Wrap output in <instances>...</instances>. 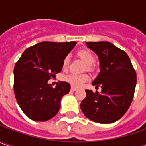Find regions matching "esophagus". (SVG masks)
I'll list each match as a JSON object with an SVG mask.
<instances>
[{
  "mask_svg": "<svg viewBox=\"0 0 146 146\" xmlns=\"http://www.w3.org/2000/svg\"><path fill=\"white\" fill-rule=\"evenodd\" d=\"M71 90H72V91H76V90H77V88L74 87V86H71Z\"/></svg>",
  "mask_w": 146,
  "mask_h": 146,
  "instance_id": "34e87169",
  "label": "esophagus"
}]
</instances>
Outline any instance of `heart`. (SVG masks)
<instances>
[{
	"instance_id": "b5f03b06",
	"label": "heart",
	"mask_w": 146,
	"mask_h": 146,
	"mask_svg": "<svg viewBox=\"0 0 146 146\" xmlns=\"http://www.w3.org/2000/svg\"><path fill=\"white\" fill-rule=\"evenodd\" d=\"M78 57L83 60L86 64V69L90 70L94 62H95V56L89 50H80L78 52ZM69 64V56H67L64 58L62 66L64 69H67ZM64 81L69 83L71 86L75 87H80L82 86L86 81H88V76L86 74H77V73H70L64 77Z\"/></svg>"
}]
</instances>
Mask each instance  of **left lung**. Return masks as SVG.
<instances>
[{
  "mask_svg": "<svg viewBox=\"0 0 146 146\" xmlns=\"http://www.w3.org/2000/svg\"><path fill=\"white\" fill-rule=\"evenodd\" d=\"M86 46L97 54L100 73L92 85L100 86L101 93L86 90L81 103L83 114L94 122L111 123L121 118L132 103L137 74L127 53L114 44L87 42Z\"/></svg>",
  "mask_w": 146,
  "mask_h": 146,
  "instance_id": "obj_1",
  "label": "left lung"
}]
</instances>
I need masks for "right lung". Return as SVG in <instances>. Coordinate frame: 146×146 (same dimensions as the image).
I'll use <instances>...</instances> for the list:
<instances>
[{"label":"right lung","instance_id":"right-lung-1","mask_svg":"<svg viewBox=\"0 0 146 146\" xmlns=\"http://www.w3.org/2000/svg\"><path fill=\"white\" fill-rule=\"evenodd\" d=\"M76 42H42L26 49L13 70V90L19 107L35 121H47L60 110V101L70 90L66 82L56 87L48 84L50 78L62 70L64 58Z\"/></svg>","mask_w":146,"mask_h":146}]
</instances>
